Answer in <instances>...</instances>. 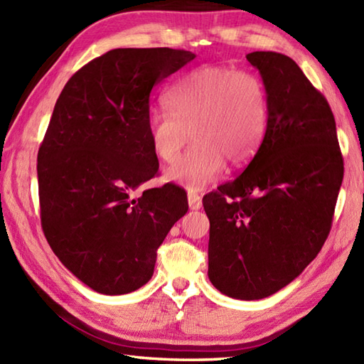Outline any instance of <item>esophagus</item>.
<instances>
[{"label": "esophagus", "instance_id": "esophagus-1", "mask_svg": "<svg viewBox=\"0 0 364 364\" xmlns=\"http://www.w3.org/2000/svg\"><path fill=\"white\" fill-rule=\"evenodd\" d=\"M188 203H189V208L192 211H197L202 208V198H200L198 194H196V192H188Z\"/></svg>", "mask_w": 364, "mask_h": 364}]
</instances>
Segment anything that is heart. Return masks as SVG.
Returning <instances> with one entry per match:
<instances>
[{"label": "heart", "instance_id": "b5f03b06", "mask_svg": "<svg viewBox=\"0 0 364 364\" xmlns=\"http://www.w3.org/2000/svg\"><path fill=\"white\" fill-rule=\"evenodd\" d=\"M167 112L146 120L151 151L162 162H173L189 134L188 153L167 168L168 181L191 192L214 183L230 161L249 162L262 144L269 123V95L258 75L225 67H200L181 76L164 95Z\"/></svg>", "mask_w": 364, "mask_h": 364}]
</instances>
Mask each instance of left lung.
I'll use <instances>...</instances> for the list:
<instances>
[{
	"label": "left lung",
	"instance_id": "obj_1",
	"mask_svg": "<svg viewBox=\"0 0 364 364\" xmlns=\"http://www.w3.org/2000/svg\"><path fill=\"white\" fill-rule=\"evenodd\" d=\"M269 95L259 150L236 180L203 197L208 277L241 300L272 296L318 257L330 233L344 164L326 97L275 51H253Z\"/></svg>",
	"mask_w": 364,
	"mask_h": 364
}]
</instances>
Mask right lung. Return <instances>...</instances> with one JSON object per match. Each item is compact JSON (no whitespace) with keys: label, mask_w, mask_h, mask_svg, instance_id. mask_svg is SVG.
Returning <instances> with one entry per match:
<instances>
[{"label":"right lung","mask_w":364,"mask_h":364,"mask_svg":"<svg viewBox=\"0 0 364 364\" xmlns=\"http://www.w3.org/2000/svg\"><path fill=\"white\" fill-rule=\"evenodd\" d=\"M196 58L115 48L76 72L37 154L41 219L59 261L90 289L120 296L150 280L156 250L188 213L181 188L134 191L158 173L146 134L153 86Z\"/></svg>","instance_id":"obj_1"}]
</instances>
